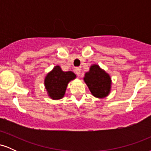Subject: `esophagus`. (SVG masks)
Masks as SVG:
<instances>
[{
	"label": "esophagus",
	"instance_id": "obj_1",
	"mask_svg": "<svg viewBox=\"0 0 151 151\" xmlns=\"http://www.w3.org/2000/svg\"><path fill=\"white\" fill-rule=\"evenodd\" d=\"M75 72L76 74H77V76H80L81 75V69L79 68V67H77V68L75 69Z\"/></svg>",
	"mask_w": 151,
	"mask_h": 151
}]
</instances>
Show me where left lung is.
Segmentation results:
<instances>
[{
    "label": "left lung",
    "mask_w": 151,
    "mask_h": 151,
    "mask_svg": "<svg viewBox=\"0 0 151 151\" xmlns=\"http://www.w3.org/2000/svg\"><path fill=\"white\" fill-rule=\"evenodd\" d=\"M84 79L93 96L104 98L109 94L111 84V78L98 65L91 66Z\"/></svg>",
    "instance_id": "obj_1"
}]
</instances>
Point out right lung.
<instances>
[{
	"label": "right lung",
	"instance_id": "1",
	"mask_svg": "<svg viewBox=\"0 0 151 151\" xmlns=\"http://www.w3.org/2000/svg\"><path fill=\"white\" fill-rule=\"evenodd\" d=\"M76 75L72 72H63L59 66H56L46 76L45 85L48 94L52 99H60L65 95L69 81L74 79Z\"/></svg>",
	"mask_w": 151,
	"mask_h": 151
}]
</instances>
